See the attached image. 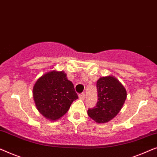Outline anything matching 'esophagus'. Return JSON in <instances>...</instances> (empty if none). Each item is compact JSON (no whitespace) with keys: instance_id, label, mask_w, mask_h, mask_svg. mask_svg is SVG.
I'll return each instance as SVG.
<instances>
[{"instance_id":"34e87169","label":"esophagus","mask_w":157,"mask_h":157,"mask_svg":"<svg viewBox=\"0 0 157 157\" xmlns=\"http://www.w3.org/2000/svg\"><path fill=\"white\" fill-rule=\"evenodd\" d=\"M79 98L80 100H85V93H81L79 94Z\"/></svg>"}]
</instances>
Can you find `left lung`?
<instances>
[{"mask_svg": "<svg viewBox=\"0 0 157 157\" xmlns=\"http://www.w3.org/2000/svg\"><path fill=\"white\" fill-rule=\"evenodd\" d=\"M98 101L87 114L97 123H106L112 120L122 109L127 98V91L113 76L101 77L97 82Z\"/></svg>", "mask_w": 157, "mask_h": 157, "instance_id": "left-lung-1", "label": "left lung"}]
</instances>
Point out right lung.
<instances>
[{
	"label": "right lung",
	"mask_w": 157,
	"mask_h": 157,
	"mask_svg": "<svg viewBox=\"0 0 157 157\" xmlns=\"http://www.w3.org/2000/svg\"><path fill=\"white\" fill-rule=\"evenodd\" d=\"M33 94L37 110L48 120L62 117L78 98L74 85L63 71L52 70L41 76L34 85Z\"/></svg>",
	"instance_id": "right-lung-1"
}]
</instances>
